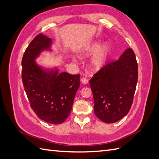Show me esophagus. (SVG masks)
<instances>
[{"mask_svg": "<svg viewBox=\"0 0 159 159\" xmlns=\"http://www.w3.org/2000/svg\"><path fill=\"white\" fill-rule=\"evenodd\" d=\"M81 83H82L84 84H86L88 83V80L87 79H85V78L81 79Z\"/></svg>", "mask_w": 159, "mask_h": 159, "instance_id": "34e87169", "label": "esophagus"}]
</instances>
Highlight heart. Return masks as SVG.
<instances>
[{"label":"heart","mask_w":159,"mask_h":159,"mask_svg":"<svg viewBox=\"0 0 159 159\" xmlns=\"http://www.w3.org/2000/svg\"><path fill=\"white\" fill-rule=\"evenodd\" d=\"M101 45L100 41L96 40L91 44L83 52L84 55H92L96 53L91 61V67L95 70H99L104 67L109 57L110 49L108 44L104 43L102 47Z\"/></svg>","instance_id":"obj_1"}]
</instances>
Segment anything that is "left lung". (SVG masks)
<instances>
[{
  "instance_id": "obj_1",
  "label": "left lung",
  "mask_w": 159,
  "mask_h": 159,
  "mask_svg": "<svg viewBox=\"0 0 159 159\" xmlns=\"http://www.w3.org/2000/svg\"><path fill=\"white\" fill-rule=\"evenodd\" d=\"M138 64L130 48L116 61L107 64L89 80L94 112L102 121L112 123L128 114L138 82Z\"/></svg>"
}]
</instances>
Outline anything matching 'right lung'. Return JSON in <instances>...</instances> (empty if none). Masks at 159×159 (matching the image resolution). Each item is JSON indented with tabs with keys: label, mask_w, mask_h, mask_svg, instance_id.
Here are the masks:
<instances>
[{
	"label": "right lung",
	"mask_w": 159,
	"mask_h": 159,
	"mask_svg": "<svg viewBox=\"0 0 159 159\" xmlns=\"http://www.w3.org/2000/svg\"><path fill=\"white\" fill-rule=\"evenodd\" d=\"M52 39L40 34L32 40L22 58V81L33 111L40 119L61 124L71 112L80 86V75L59 72L56 66L39 65L36 59L44 51L53 52Z\"/></svg>",
	"instance_id": "1"
}]
</instances>
